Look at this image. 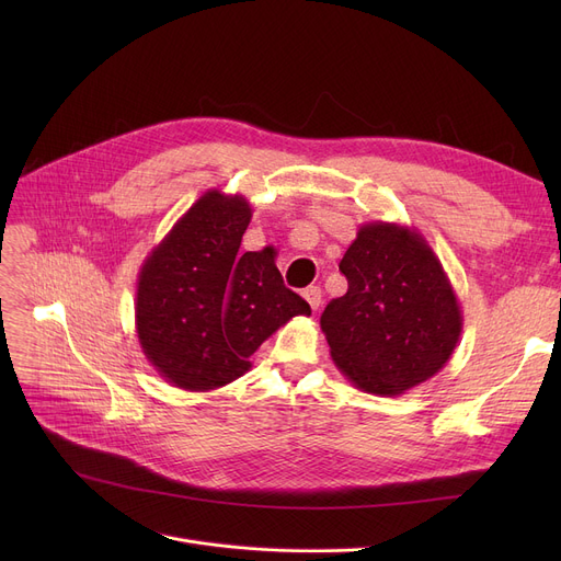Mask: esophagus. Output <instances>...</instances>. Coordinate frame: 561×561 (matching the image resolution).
<instances>
[{"label":"esophagus","instance_id":"obj_1","mask_svg":"<svg viewBox=\"0 0 561 561\" xmlns=\"http://www.w3.org/2000/svg\"><path fill=\"white\" fill-rule=\"evenodd\" d=\"M305 300L309 302V307L316 311L320 305H322V290H320V286H309V288H305Z\"/></svg>","mask_w":561,"mask_h":561}]
</instances>
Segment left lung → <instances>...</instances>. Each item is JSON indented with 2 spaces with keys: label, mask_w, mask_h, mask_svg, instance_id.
I'll use <instances>...</instances> for the list:
<instances>
[{
  "label": "left lung",
  "mask_w": 561,
  "mask_h": 561,
  "mask_svg": "<svg viewBox=\"0 0 561 561\" xmlns=\"http://www.w3.org/2000/svg\"><path fill=\"white\" fill-rule=\"evenodd\" d=\"M339 271L347 293L320 316L336 368L359 391L400 396L448 364L463 316L453 284L419 229L366 222Z\"/></svg>",
  "instance_id": "left-lung-1"
}]
</instances>
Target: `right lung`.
Returning a JSON list of instances; mask_svg holds the SVG:
<instances>
[{"instance_id":"1","label":"right lung","mask_w":561,"mask_h":561,"mask_svg":"<svg viewBox=\"0 0 561 561\" xmlns=\"http://www.w3.org/2000/svg\"><path fill=\"white\" fill-rule=\"evenodd\" d=\"M243 195L206 191L147 254L136 284L138 343L184 391H214L250 370L256 347L311 307L284 286L273 252H245Z\"/></svg>"}]
</instances>
